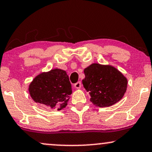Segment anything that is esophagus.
<instances>
[{"label": "esophagus", "mask_w": 152, "mask_h": 152, "mask_svg": "<svg viewBox=\"0 0 152 152\" xmlns=\"http://www.w3.org/2000/svg\"><path fill=\"white\" fill-rule=\"evenodd\" d=\"M74 87L76 88H77V89H79V88H81V82L78 81L76 83H75Z\"/></svg>", "instance_id": "esophagus-1"}]
</instances>
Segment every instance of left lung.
Segmentation results:
<instances>
[{"instance_id": "obj_1", "label": "left lung", "mask_w": 152, "mask_h": 152, "mask_svg": "<svg viewBox=\"0 0 152 152\" xmlns=\"http://www.w3.org/2000/svg\"><path fill=\"white\" fill-rule=\"evenodd\" d=\"M83 87L90 101L99 107H107L119 102L127 89L128 80L116 68L94 63L84 69Z\"/></svg>"}]
</instances>
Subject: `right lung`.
Masks as SVG:
<instances>
[{
	"label": "right lung",
	"mask_w": 152,
	"mask_h": 152,
	"mask_svg": "<svg viewBox=\"0 0 152 152\" xmlns=\"http://www.w3.org/2000/svg\"><path fill=\"white\" fill-rule=\"evenodd\" d=\"M28 91L35 102L60 111L67 106L72 89L66 71L56 68L36 76Z\"/></svg>",
	"instance_id": "obj_1"
}]
</instances>
